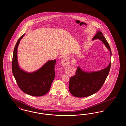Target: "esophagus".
Masks as SVG:
<instances>
[{
	"label": "esophagus",
	"instance_id": "esophagus-1",
	"mask_svg": "<svg viewBox=\"0 0 126 126\" xmlns=\"http://www.w3.org/2000/svg\"><path fill=\"white\" fill-rule=\"evenodd\" d=\"M62 64L65 66H68L69 65V63L65 60H62Z\"/></svg>",
	"mask_w": 126,
	"mask_h": 126
}]
</instances>
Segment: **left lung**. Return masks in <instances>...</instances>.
<instances>
[{
  "label": "left lung",
  "mask_w": 126,
  "mask_h": 126,
  "mask_svg": "<svg viewBox=\"0 0 126 126\" xmlns=\"http://www.w3.org/2000/svg\"><path fill=\"white\" fill-rule=\"evenodd\" d=\"M99 39L104 43L110 51H111L109 44L101 32L97 31L93 40ZM111 63L106 68L100 71L85 72L80 67H78L76 75L69 80V90L73 96L76 97H85L90 96L97 92L101 89L105 82L110 68Z\"/></svg>",
  "instance_id": "obj_1"
}]
</instances>
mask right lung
Masks as SVG:
<instances>
[{
    "label": "right lung",
    "mask_w": 126,
    "mask_h": 126,
    "mask_svg": "<svg viewBox=\"0 0 126 126\" xmlns=\"http://www.w3.org/2000/svg\"><path fill=\"white\" fill-rule=\"evenodd\" d=\"M24 35L18 39L14 49L12 73L19 87L24 93L32 96H43L50 90L55 77L54 68L56 60H48L40 69L32 73L20 68L17 61V48Z\"/></svg>",
    "instance_id": "right-lung-1"
}]
</instances>
